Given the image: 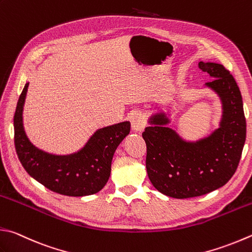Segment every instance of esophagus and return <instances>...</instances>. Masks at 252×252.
Here are the masks:
<instances>
[{"label": "esophagus", "mask_w": 252, "mask_h": 252, "mask_svg": "<svg viewBox=\"0 0 252 252\" xmlns=\"http://www.w3.org/2000/svg\"><path fill=\"white\" fill-rule=\"evenodd\" d=\"M131 127L135 131H142L146 127V120L145 116L140 113H136L131 116Z\"/></svg>", "instance_id": "1"}]
</instances>
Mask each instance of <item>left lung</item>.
I'll list each match as a JSON object with an SVG mask.
<instances>
[{
	"label": "left lung",
	"mask_w": 252,
	"mask_h": 252,
	"mask_svg": "<svg viewBox=\"0 0 252 252\" xmlns=\"http://www.w3.org/2000/svg\"><path fill=\"white\" fill-rule=\"evenodd\" d=\"M198 68L214 79L205 85L220 97V128L206 138L187 141L167 126L164 113H157L142 132L150 182L174 198L201 196L225 185L236 172L246 141L243 97L234 77L220 63L201 61Z\"/></svg>",
	"instance_id": "1"
}]
</instances>
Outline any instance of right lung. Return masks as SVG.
<instances>
[{
  "label": "right lung",
  "mask_w": 252,
  "mask_h": 252,
  "mask_svg": "<svg viewBox=\"0 0 252 252\" xmlns=\"http://www.w3.org/2000/svg\"><path fill=\"white\" fill-rule=\"evenodd\" d=\"M26 83L14 115V142L27 173L50 191L67 196L92 195L105 187L111 175L114 153L129 134L130 123L123 122L97 129L78 153L57 156L45 153L27 138L23 125Z\"/></svg>",
  "instance_id": "1"
}]
</instances>
